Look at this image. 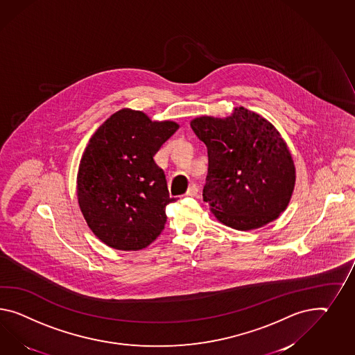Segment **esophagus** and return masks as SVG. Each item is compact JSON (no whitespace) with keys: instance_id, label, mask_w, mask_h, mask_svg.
<instances>
[{"instance_id":"obj_1","label":"esophagus","mask_w":355,"mask_h":355,"mask_svg":"<svg viewBox=\"0 0 355 355\" xmlns=\"http://www.w3.org/2000/svg\"><path fill=\"white\" fill-rule=\"evenodd\" d=\"M198 192H199L198 186H196L195 183H192V184H190V187H189L187 192H186V195H187V196H196V195H198Z\"/></svg>"}]
</instances>
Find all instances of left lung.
<instances>
[{
	"label": "left lung",
	"instance_id": "8db88e82",
	"mask_svg": "<svg viewBox=\"0 0 355 355\" xmlns=\"http://www.w3.org/2000/svg\"><path fill=\"white\" fill-rule=\"evenodd\" d=\"M190 125L208 148L202 200L220 223L254 230L287 209L296 168L286 141L268 120L240 105L230 116H200Z\"/></svg>",
	"mask_w": 355,
	"mask_h": 355
}]
</instances>
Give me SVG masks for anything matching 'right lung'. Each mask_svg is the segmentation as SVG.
I'll return each mask as SVG.
<instances>
[{"mask_svg":"<svg viewBox=\"0 0 355 355\" xmlns=\"http://www.w3.org/2000/svg\"><path fill=\"white\" fill-rule=\"evenodd\" d=\"M178 128L175 121L123 108L89 139L77 172V202L105 245L144 250L162 234L165 208L175 199L153 156Z\"/></svg>","mask_w":355,"mask_h":355,"instance_id":"add662e5","label":"right lung"}]
</instances>
